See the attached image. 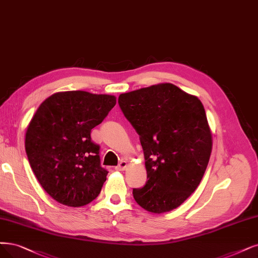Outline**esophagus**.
<instances>
[{"instance_id": "obj_1", "label": "esophagus", "mask_w": 258, "mask_h": 258, "mask_svg": "<svg viewBox=\"0 0 258 258\" xmlns=\"http://www.w3.org/2000/svg\"><path fill=\"white\" fill-rule=\"evenodd\" d=\"M126 167H127V161L121 160L120 163H119V165L116 167V170H118V171H123V170L126 169Z\"/></svg>"}]
</instances>
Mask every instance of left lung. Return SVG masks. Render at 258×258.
Wrapping results in <instances>:
<instances>
[{
    "mask_svg": "<svg viewBox=\"0 0 258 258\" xmlns=\"http://www.w3.org/2000/svg\"><path fill=\"white\" fill-rule=\"evenodd\" d=\"M118 103L145 154L148 180L133 189L135 201L154 214L172 211L197 189L211 157L203 104L170 83L122 93Z\"/></svg>",
    "mask_w": 258,
    "mask_h": 258,
    "instance_id": "8db88e82",
    "label": "left lung"
}]
</instances>
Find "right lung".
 Masks as SVG:
<instances>
[{
    "mask_svg": "<svg viewBox=\"0 0 258 258\" xmlns=\"http://www.w3.org/2000/svg\"><path fill=\"white\" fill-rule=\"evenodd\" d=\"M116 97L87 91L52 94L27 126L25 151L38 182L60 204L79 207L99 196L108 173L101 166L93 127L116 105Z\"/></svg>",
    "mask_w": 258,
    "mask_h": 258,
    "instance_id": "1",
    "label": "right lung"
}]
</instances>
